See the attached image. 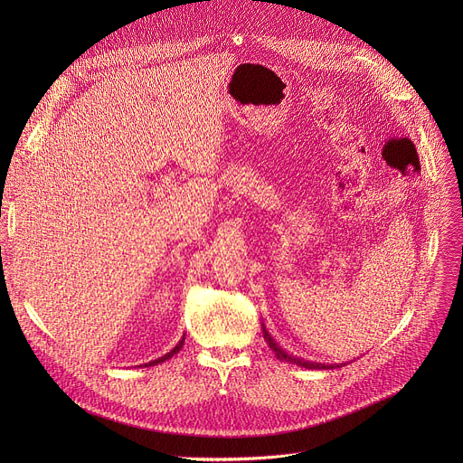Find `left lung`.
<instances>
[{"mask_svg": "<svg viewBox=\"0 0 463 463\" xmlns=\"http://www.w3.org/2000/svg\"><path fill=\"white\" fill-rule=\"evenodd\" d=\"M261 329H263V339H266V343L269 345V348L275 352L277 359L280 361H286V363H293L297 366H304V368H309V370H329V368H339V364H320V363H311V361H304V359H298L295 355H289L286 350H282V346H279V343L268 334L266 326L261 324ZM343 366V364H341Z\"/></svg>", "mask_w": 463, "mask_h": 463, "instance_id": "8db88e82", "label": "left lung"}]
</instances>
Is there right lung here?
<instances>
[{
	"label": "right lung",
	"instance_id": "1",
	"mask_svg": "<svg viewBox=\"0 0 463 463\" xmlns=\"http://www.w3.org/2000/svg\"><path fill=\"white\" fill-rule=\"evenodd\" d=\"M183 343H184V337H183V339H181V341H179V343H177V345H175V346H174V350H170V352H168V354H165V355H163V357H159V359H156V361H150V363H146V364H145V366H154V364H161V363H165V361H166V359H170V357H174V355H175V354H177V352H179V350H181V348H183Z\"/></svg>",
	"mask_w": 463,
	"mask_h": 463
}]
</instances>
